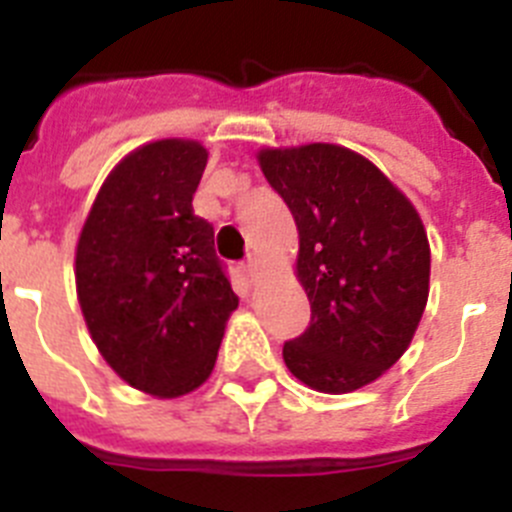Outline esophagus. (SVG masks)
Returning a JSON list of instances; mask_svg holds the SVG:
<instances>
[{
  "label": "esophagus",
  "mask_w": 512,
  "mask_h": 512,
  "mask_svg": "<svg viewBox=\"0 0 512 512\" xmlns=\"http://www.w3.org/2000/svg\"><path fill=\"white\" fill-rule=\"evenodd\" d=\"M243 271H246L248 282H259V277H261V261L256 259V256H251V259H248L246 264H243Z\"/></svg>",
  "instance_id": "34e87169"
}]
</instances>
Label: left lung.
<instances>
[{
  "label": "left lung",
  "instance_id": "left-lung-1",
  "mask_svg": "<svg viewBox=\"0 0 512 512\" xmlns=\"http://www.w3.org/2000/svg\"><path fill=\"white\" fill-rule=\"evenodd\" d=\"M259 164L300 230L297 277L312 312L284 343V364L312 390H359L405 354L423 318L431 248L420 215L348 148H266Z\"/></svg>",
  "mask_w": 512,
  "mask_h": 512
}]
</instances>
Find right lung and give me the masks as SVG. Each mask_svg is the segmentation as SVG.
I'll use <instances>...</instances> for the list:
<instances>
[{"mask_svg": "<svg viewBox=\"0 0 512 512\" xmlns=\"http://www.w3.org/2000/svg\"><path fill=\"white\" fill-rule=\"evenodd\" d=\"M207 164L197 140H156L99 189L76 246V295L104 361L156 397L197 390L238 307L215 230L194 215Z\"/></svg>", "mask_w": 512, "mask_h": 512, "instance_id": "obj_1", "label": "right lung"}]
</instances>
